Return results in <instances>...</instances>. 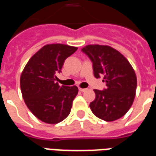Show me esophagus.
Listing matches in <instances>:
<instances>
[{"mask_svg": "<svg viewBox=\"0 0 156 156\" xmlns=\"http://www.w3.org/2000/svg\"><path fill=\"white\" fill-rule=\"evenodd\" d=\"M78 90L80 92H85L87 91V88H78Z\"/></svg>", "mask_w": 156, "mask_h": 156, "instance_id": "34e87169", "label": "esophagus"}]
</instances>
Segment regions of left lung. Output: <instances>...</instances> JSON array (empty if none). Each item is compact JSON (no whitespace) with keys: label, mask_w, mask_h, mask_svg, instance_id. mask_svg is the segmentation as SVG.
<instances>
[{"label":"left lung","mask_w":156,"mask_h":156,"mask_svg":"<svg viewBox=\"0 0 156 156\" xmlns=\"http://www.w3.org/2000/svg\"><path fill=\"white\" fill-rule=\"evenodd\" d=\"M82 51L93 62L95 78L105 74V90L94 89L96 98L89 107L103 120L115 121L123 117L133 105L137 86L134 68L127 58L107 45H87Z\"/></svg>","instance_id":"1"}]
</instances>
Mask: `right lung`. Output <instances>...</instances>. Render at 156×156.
I'll use <instances>...</instances> for the list:
<instances>
[{"mask_svg":"<svg viewBox=\"0 0 156 156\" xmlns=\"http://www.w3.org/2000/svg\"><path fill=\"white\" fill-rule=\"evenodd\" d=\"M66 44H47L29 59L20 78L22 98L38 119L58 124L70 114L77 96V86H60L56 74L61 72L65 59L77 51Z\"/></svg>","mask_w":156,"mask_h":156,"instance_id":"1","label":"right lung"}]
</instances>
